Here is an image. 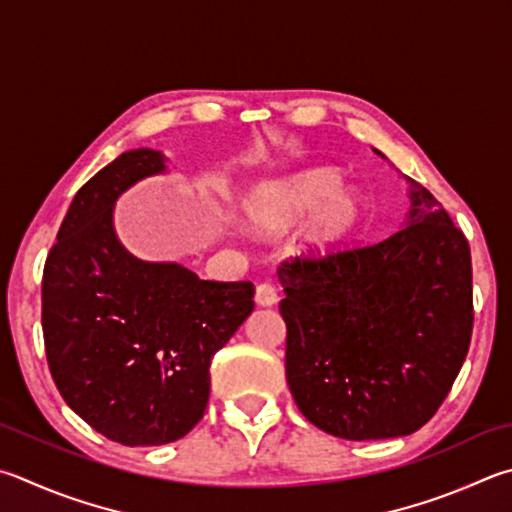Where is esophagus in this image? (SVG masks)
Here are the masks:
<instances>
[{"label":"esophagus","mask_w":512,"mask_h":512,"mask_svg":"<svg viewBox=\"0 0 512 512\" xmlns=\"http://www.w3.org/2000/svg\"><path fill=\"white\" fill-rule=\"evenodd\" d=\"M255 302L259 306H273L277 304V291L273 284H259L255 291Z\"/></svg>","instance_id":"obj_1"}]
</instances>
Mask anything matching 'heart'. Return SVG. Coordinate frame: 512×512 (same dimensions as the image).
<instances>
[{"mask_svg": "<svg viewBox=\"0 0 512 512\" xmlns=\"http://www.w3.org/2000/svg\"><path fill=\"white\" fill-rule=\"evenodd\" d=\"M340 183L342 174L327 165L257 181L241 199V217L255 235L280 237L311 211L293 244L304 257H324L345 244L365 215L362 192Z\"/></svg>", "mask_w": 512, "mask_h": 512, "instance_id": "b5f03b06", "label": "heart"}]
</instances>
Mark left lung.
I'll return each mask as SVG.
<instances>
[{
    "label": "left lung",
    "instance_id": "8db88e82",
    "mask_svg": "<svg viewBox=\"0 0 512 512\" xmlns=\"http://www.w3.org/2000/svg\"><path fill=\"white\" fill-rule=\"evenodd\" d=\"M403 179L410 210L401 230L277 271L288 389L315 427L340 439L416 432L445 401L470 347L468 239L430 190Z\"/></svg>",
    "mask_w": 512,
    "mask_h": 512
}]
</instances>
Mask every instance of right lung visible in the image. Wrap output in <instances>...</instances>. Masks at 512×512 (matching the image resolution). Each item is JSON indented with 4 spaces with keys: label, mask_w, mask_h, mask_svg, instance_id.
<instances>
[{
    "label": "right lung",
    "mask_w": 512,
    "mask_h": 512,
    "mask_svg": "<svg viewBox=\"0 0 512 512\" xmlns=\"http://www.w3.org/2000/svg\"><path fill=\"white\" fill-rule=\"evenodd\" d=\"M129 150L73 197L42 277V331L55 387L82 421L123 445H163L201 421L210 360L255 309L250 282H210L120 244L123 192L165 172Z\"/></svg>",
    "instance_id": "right-lung-1"
}]
</instances>
